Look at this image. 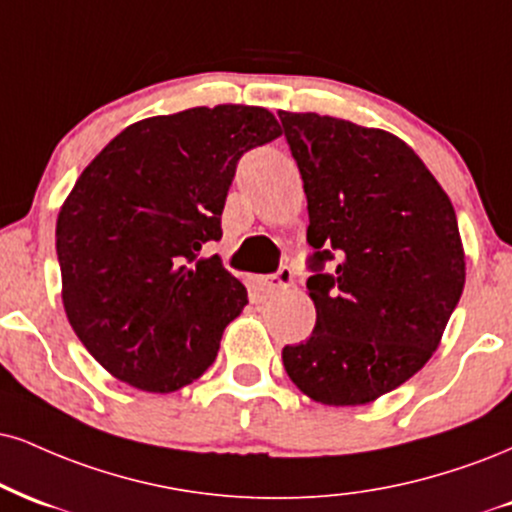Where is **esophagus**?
Instances as JSON below:
<instances>
[{
	"instance_id": "34e87169",
	"label": "esophagus",
	"mask_w": 512,
	"mask_h": 512,
	"mask_svg": "<svg viewBox=\"0 0 512 512\" xmlns=\"http://www.w3.org/2000/svg\"><path fill=\"white\" fill-rule=\"evenodd\" d=\"M291 283H293L291 267H281L276 274L264 276V279H262L264 291H267L269 295H274L276 291H283V288H288V286H291Z\"/></svg>"
}]
</instances>
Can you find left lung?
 Here are the masks:
<instances>
[{
    "mask_svg": "<svg viewBox=\"0 0 512 512\" xmlns=\"http://www.w3.org/2000/svg\"><path fill=\"white\" fill-rule=\"evenodd\" d=\"M307 197L315 248L310 338L283 348L305 396L355 408L427 365L465 286L451 197L408 143L315 112H279ZM337 267H321L333 255Z\"/></svg>",
    "mask_w": 512,
    "mask_h": 512,
    "instance_id": "obj_1",
    "label": "left lung"
}]
</instances>
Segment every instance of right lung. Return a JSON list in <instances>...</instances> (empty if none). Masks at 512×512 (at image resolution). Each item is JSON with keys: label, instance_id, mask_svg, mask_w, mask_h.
Instances as JSON below:
<instances>
[{"label": "right lung", "instance_id": "obj_1", "mask_svg": "<svg viewBox=\"0 0 512 512\" xmlns=\"http://www.w3.org/2000/svg\"><path fill=\"white\" fill-rule=\"evenodd\" d=\"M281 133L248 104L150 116L78 176L57 219L61 303L112 377L171 393L212 365L248 291L202 245L221 238L238 159Z\"/></svg>", "mask_w": 512, "mask_h": 512}]
</instances>
